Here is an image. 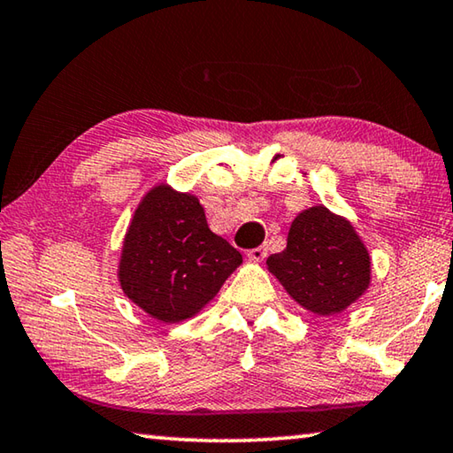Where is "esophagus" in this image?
Returning <instances> with one entry per match:
<instances>
[{"label":"esophagus","mask_w":453,"mask_h":453,"mask_svg":"<svg viewBox=\"0 0 453 453\" xmlns=\"http://www.w3.org/2000/svg\"><path fill=\"white\" fill-rule=\"evenodd\" d=\"M247 257L250 261H263L267 257V247L261 245V247H255V249H249L247 250Z\"/></svg>","instance_id":"obj_1"}]
</instances>
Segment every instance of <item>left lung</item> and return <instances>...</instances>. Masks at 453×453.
Segmentation results:
<instances>
[{
  "label": "left lung",
  "mask_w": 453,
  "mask_h": 453,
  "mask_svg": "<svg viewBox=\"0 0 453 453\" xmlns=\"http://www.w3.org/2000/svg\"><path fill=\"white\" fill-rule=\"evenodd\" d=\"M288 294L314 314H336L365 294L371 259L350 222L314 206L291 222L288 247L267 259Z\"/></svg>",
  "instance_id": "left-lung-1"
}]
</instances>
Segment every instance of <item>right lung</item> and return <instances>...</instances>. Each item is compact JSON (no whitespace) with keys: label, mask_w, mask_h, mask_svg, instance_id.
Masks as SVG:
<instances>
[{"label":"right lung","mask_w":453,"mask_h":453,"mask_svg":"<svg viewBox=\"0 0 453 453\" xmlns=\"http://www.w3.org/2000/svg\"><path fill=\"white\" fill-rule=\"evenodd\" d=\"M241 263L239 250L208 228L198 198L157 186L125 236L119 281L150 316L182 322L219 294Z\"/></svg>","instance_id":"obj_1"}]
</instances>
